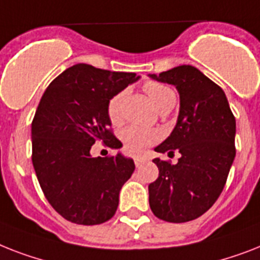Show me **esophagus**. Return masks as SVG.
I'll return each instance as SVG.
<instances>
[{
    "mask_svg": "<svg viewBox=\"0 0 260 260\" xmlns=\"http://www.w3.org/2000/svg\"><path fill=\"white\" fill-rule=\"evenodd\" d=\"M144 163L145 159H143V157H135V164H136V167H141Z\"/></svg>",
    "mask_w": 260,
    "mask_h": 260,
    "instance_id": "1",
    "label": "esophagus"
}]
</instances>
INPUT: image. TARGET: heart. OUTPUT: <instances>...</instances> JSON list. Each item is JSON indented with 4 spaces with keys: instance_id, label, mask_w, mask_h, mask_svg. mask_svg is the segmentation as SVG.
<instances>
[{
    "instance_id": "b5f03b06",
    "label": "heart",
    "mask_w": 260,
    "mask_h": 260,
    "mask_svg": "<svg viewBox=\"0 0 260 260\" xmlns=\"http://www.w3.org/2000/svg\"><path fill=\"white\" fill-rule=\"evenodd\" d=\"M144 89L149 96L151 101L159 111L174 107L176 101V94L170 86L160 84V82H145ZM125 97V90H121L115 96L111 97L107 105L109 121L113 125H120L123 123V103ZM124 148L132 155H140L149 145L159 140V134L153 129H145L140 126H129L121 134Z\"/></svg>"
}]
</instances>
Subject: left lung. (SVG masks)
<instances>
[{
  "label": "left lung",
  "mask_w": 260,
  "mask_h": 260,
  "mask_svg": "<svg viewBox=\"0 0 260 260\" xmlns=\"http://www.w3.org/2000/svg\"><path fill=\"white\" fill-rule=\"evenodd\" d=\"M151 79L176 86L180 109L176 125L155 148L168 155L176 151V164L153 159L159 178L148 185L149 207L170 223L199 218L224 188L235 159L236 123L220 86L195 67L180 65Z\"/></svg>",
  "instance_id": "8db88e82"
}]
</instances>
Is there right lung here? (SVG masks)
<instances>
[{
  "label": "right lung",
  "mask_w": 260,
  "mask_h": 260,
  "mask_svg": "<svg viewBox=\"0 0 260 260\" xmlns=\"http://www.w3.org/2000/svg\"><path fill=\"white\" fill-rule=\"evenodd\" d=\"M140 79L88 64L65 69L46 88L31 123V161L44 195L76 224H101L115 215L119 193L135 163L121 153L93 157L97 140L123 147L111 132L107 105Z\"/></svg>",
  "instance_id": "1"
}]
</instances>
